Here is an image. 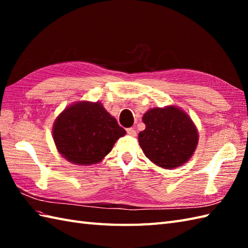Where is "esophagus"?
<instances>
[{"label":"esophagus","instance_id":"esophagus-1","mask_svg":"<svg viewBox=\"0 0 248 248\" xmlns=\"http://www.w3.org/2000/svg\"><path fill=\"white\" fill-rule=\"evenodd\" d=\"M127 133L131 136H135L136 135V131L133 128H128L127 129Z\"/></svg>","mask_w":248,"mask_h":248}]
</instances>
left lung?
<instances>
[{
    "mask_svg": "<svg viewBox=\"0 0 248 248\" xmlns=\"http://www.w3.org/2000/svg\"><path fill=\"white\" fill-rule=\"evenodd\" d=\"M143 123L146 129L139 133V143L152 163L172 170L191 159L198 144V131L181 108L175 105L151 108L144 114Z\"/></svg>",
    "mask_w": 248,
    "mask_h": 248,
    "instance_id": "1",
    "label": "left lung"
}]
</instances>
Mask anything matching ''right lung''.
Masks as SVG:
<instances>
[{"label": "right lung", "mask_w": 248, "mask_h": 248, "mask_svg": "<svg viewBox=\"0 0 248 248\" xmlns=\"http://www.w3.org/2000/svg\"><path fill=\"white\" fill-rule=\"evenodd\" d=\"M52 132L60 154L77 165L97 164L125 134L101 103L89 101L66 108L55 119Z\"/></svg>", "instance_id": "1"}]
</instances>
